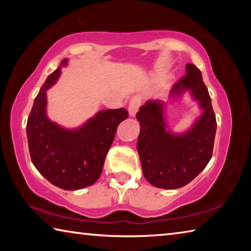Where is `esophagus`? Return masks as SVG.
<instances>
[{
  "mask_svg": "<svg viewBox=\"0 0 251 251\" xmlns=\"http://www.w3.org/2000/svg\"><path fill=\"white\" fill-rule=\"evenodd\" d=\"M139 100L137 99H133L129 101V105H128V114L129 116L134 117L136 115V113L138 112V108H139Z\"/></svg>",
  "mask_w": 251,
  "mask_h": 251,
  "instance_id": "obj_1",
  "label": "esophagus"
}]
</instances>
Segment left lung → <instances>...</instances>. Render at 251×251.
Masks as SVG:
<instances>
[{"label":"left lung","mask_w":251,"mask_h":251,"mask_svg":"<svg viewBox=\"0 0 251 251\" xmlns=\"http://www.w3.org/2000/svg\"><path fill=\"white\" fill-rule=\"evenodd\" d=\"M189 91L199 103L202 114L184 133H174L166 122V106ZM136 118L141 125L137 151L143 174L152 186L176 189L192 181L207 166L212 156L216 116L202 76L194 64L186 65V75L174 85L171 100H148L139 108Z\"/></svg>","instance_id":"left-lung-1"}]
</instances>
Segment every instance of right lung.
Listing matches in <instances>:
<instances>
[{
  "label": "right lung",
  "mask_w": 251,
  "mask_h": 251,
  "mask_svg": "<svg viewBox=\"0 0 251 251\" xmlns=\"http://www.w3.org/2000/svg\"><path fill=\"white\" fill-rule=\"evenodd\" d=\"M67 58L49 75L29 113L26 134L29 155L35 168L50 184L77 190L99 179L117 126L128 117L125 108L104 109L77 128L69 129L50 120L46 114L48 92L61 76Z\"/></svg>",
  "instance_id": "1"
}]
</instances>
